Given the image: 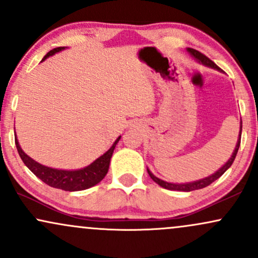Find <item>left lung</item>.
<instances>
[{
  "label": "left lung",
  "mask_w": 258,
  "mask_h": 258,
  "mask_svg": "<svg viewBox=\"0 0 258 258\" xmlns=\"http://www.w3.org/2000/svg\"><path fill=\"white\" fill-rule=\"evenodd\" d=\"M186 51L190 53L191 57H194L197 59L198 61L201 64L206 65V67H210L212 68V69H216V70H221L220 68L216 65L214 61L211 60V59H209L206 57L205 54H203V53H200L199 51H197V49H193V48H186ZM241 128L242 126H240V133H239V138H238V143H236L235 146V149H234V152L232 154V156H230V159L228 160L226 164L222 166L220 170L216 171L214 174H211V176L206 177V178H203V179H199V180H195V182H190V183H182V184H176V183H168V182H165V180L158 178V177H155L154 174L150 172L149 168H147L148 170V173H149L150 178H152L154 182L158 183L160 186H162V188L165 189H168V190H179V191H191V190H197V189H201V188H205V186L210 185L212 182H215L216 179H218L226 171L232 166L234 159H235L236 154H238V150H239V147H240V139H241Z\"/></svg>",
  "instance_id": "1"
}]
</instances>
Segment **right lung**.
I'll use <instances>...</instances> for the list:
<instances>
[{
    "mask_svg": "<svg viewBox=\"0 0 258 258\" xmlns=\"http://www.w3.org/2000/svg\"><path fill=\"white\" fill-rule=\"evenodd\" d=\"M65 49L64 47H57V48L52 49L44 55L42 60L47 59L51 55L55 54V53L63 51ZM119 137L116 141L114 142L110 149L108 152L103 154L102 156H99L98 159L94 160L91 165L86 166L84 168H80V170H74V171H68V170H58V168H52L43 166V165L38 164L35 161L34 159H31L30 156H28L23 152V149L19 146V142H18L17 136H16V146L19 153L20 158H22L23 162L26 165V167L31 171L35 176L38 177L42 182L48 184L53 188L63 189L67 191H78V190H85V189L91 188V186L98 184V183L105 177V174L108 173L109 165H110V159L114 153L115 147H116L117 142L120 141Z\"/></svg>",
    "mask_w": 258,
    "mask_h": 258,
    "instance_id": "obj_1",
    "label": "right lung"
}]
</instances>
